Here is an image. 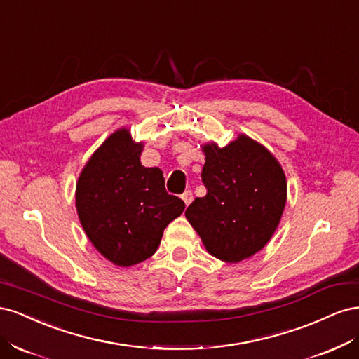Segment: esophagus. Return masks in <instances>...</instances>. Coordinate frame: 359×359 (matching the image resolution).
Here are the masks:
<instances>
[{
  "label": "esophagus",
  "instance_id": "34e87169",
  "mask_svg": "<svg viewBox=\"0 0 359 359\" xmlns=\"http://www.w3.org/2000/svg\"><path fill=\"white\" fill-rule=\"evenodd\" d=\"M181 199L184 201V203H186V206H189V205L191 203V201H193V193H191L190 190L184 191V193L181 194Z\"/></svg>",
  "mask_w": 359,
  "mask_h": 359
}]
</instances>
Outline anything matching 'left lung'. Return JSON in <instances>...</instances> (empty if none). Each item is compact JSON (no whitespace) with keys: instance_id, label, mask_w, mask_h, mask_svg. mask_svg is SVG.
<instances>
[{"instance_id":"obj_1","label":"left lung","mask_w":359,"mask_h":359,"mask_svg":"<svg viewBox=\"0 0 359 359\" xmlns=\"http://www.w3.org/2000/svg\"><path fill=\"white\" fill-rule=\"evenodd\" d=\"M203 198H196L186 217L206 252L236 264L262 250L285 211L287 182L273 153L247 135L220 148L202 145Z\"/></svg>"}]
</instances>
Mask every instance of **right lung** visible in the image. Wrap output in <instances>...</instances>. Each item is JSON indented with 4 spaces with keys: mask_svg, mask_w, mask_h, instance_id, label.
Here are the masks:
<instances>
[{
    "mask_svg": "<svg viewBox=\"0 0 359 359\" xmlns=\"http://www.w3.org/2000/svg\"><path fill=\"white\" fill-rule=\"evenodd\" d=\"M144 142L118 128L94 151L76 184V211L91 244L116 266L151 257L165 227L186 208L166 193L158 168L140 163Z\"/></svg>",
    "mask_w": 359,
    "mask_h": 359,
    "instance_id": "right-lung-1",
    "label": "right lung"
}]
</instances>
